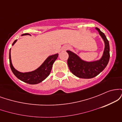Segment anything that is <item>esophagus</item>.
<instances>
[{"label": "esophagus", "mask_w": 122, "mask_h": 122, "mask_svg": "<svg viewBox=\"0 0 122 122\" xmlns=\"http://www.w3.org/2000/svg\"><path fill=\"white\" fill-rule=\"evenodd\" d=\"M69 49V45H65L63 46L62 47V51H65V50H66Z\"/></svg>", "instance_id": "esophagus-1"}]
</instances>
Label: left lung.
<instances>
[{"label": "left lung", "instance_id": "1", "mask_svg": "<svg viewBox=\"0 0 122 122\" xmlns=\"http://www.w3.org/2000/svg\"><path fill=\"white\" fill-rule=\"evenodd\" d=\"M99 34L104 42V50L100 60L88 62L81 59L76 54L70 50H67L69 54L68 65L70 71L77 76L81 79H91L95 77L102 72L107 66L110 60V45L106 36L99 28L96 27Z\"/></svg>", "mask_w": 122, "mask_h": 122}]
</instances>
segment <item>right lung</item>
Returning <instances> with one entry per match:
<instances>
[{
  "label": "right lung",
  "instance_id": "obj_1",
  "mask_svg": "<svg viewBox=\"0 0 122 122\" xmlns=\"http://www.w3.org/2000/svg\"><path fill=\"white\" fill-rule=\"evenodd\" d=\"M26 35H30L28 33L23 34L22 35L23 36H26ZM17 40H15L12 45L15 44ZM58 56V54H54L49 56L45 61L43 62V64L40 66L39 68L34 71L29 72H20L18 71L14 68L12 64L11 59V49L10 50L9 53V60H10V65L12 73L18 79L22 81L26 82L29 84H37L40 83L44 80L46 78L50 75L51 72V68L53 63L57 60V57Z\"/></svg>",
  "mask_w": 122,
  "mask_h": 122
}]
</instances>
